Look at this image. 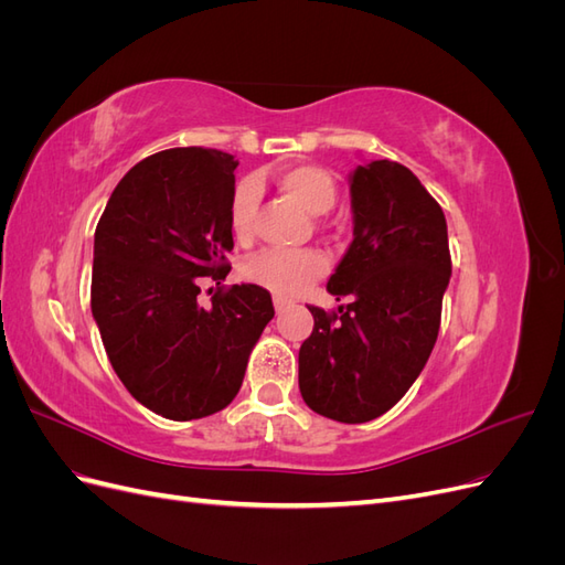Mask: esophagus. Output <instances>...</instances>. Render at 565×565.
<instances>
[{"mask_svg":"<svg viewBox=\"0 0 565 565\" xmlns=\"http://www.w3.org/2000/svg\"><path fill=\"white\" fill-rule=\"evenodd\" d=\"M287 303H289V301H287V299H282V297H276V299H273V306H276V311H278V313H280L282 309H287Z\"/></svg>","mask_w":565,"mask_h":565,"instance_id":"obj_1","label":"esophagus"}]
</instances>
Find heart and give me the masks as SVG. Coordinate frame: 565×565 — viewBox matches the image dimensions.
Wrapping results in <instances>:
<instances>
[{
    "instance_id": "b5f03b06",
    "label": "heart",
    "mask_w": 565,
    "mask_h": 565,
    "mask_svg": "<svg viewBox=\"0 0 565 565\" xmlns=\"http://www.w3.org/2000/svg\"><path fill=\"white\" fill-rule=\"evenodd\" d=\"M280 188L292 195L306 212L328 214L337 202V183L328 169L318 164H295L280 174ZM256 210H259V185L243 181L231 198V231L247 241L254 231ZM328 262L318 249H280L268 247L252 254L243 266V276L280 297H295L318 280Z\"/></svg>"
}]
</instances>
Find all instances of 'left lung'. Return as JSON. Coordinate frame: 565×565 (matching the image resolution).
I'll return each mask as SVG.
<instances>
[{"mask_svg": "<svg viewBox=\"0 0 565 565\" xmlns=\"http://www.w3.org/2000/svg\"><path fill=\"white\" fill-rule=\"evenodd\" d=\"M351 212L353 243L328 280L349 303L309 306L299 391L313 413L361 424L396 405L429 361L452 262L446 214L398 162L353 169Z\"/></svg>", "mask_w": 565, "mask_h": 565, "instance_id": "8db88e82", "label": "left lung"}]
</instances>
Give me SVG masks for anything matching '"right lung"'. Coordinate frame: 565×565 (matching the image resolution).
Listing matches in <instances>:
<instances>
[{
    "label": "right lung",
    "instance_id": "right-lung-1",
    "mask_svg": "<svg viewBox=\"0 0 565 565\" xmlns=\"http://www.w3.org/2000/svg\"><path fill=\"white\" fill-rule=\"evenodd\" d=\"M237 160L214 148H172L134 164L94 233L92 313L110 365L131 396L174 422L224 409L273 318L259 285L226 280Z\"/></svg>",
    "mask_w": 565,
    "mask_h": 565
}]
</instances>
